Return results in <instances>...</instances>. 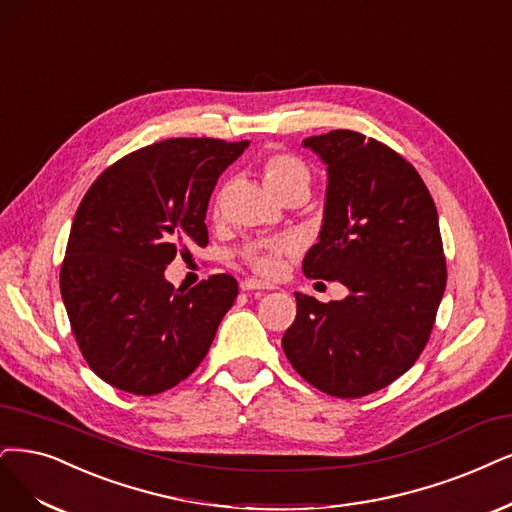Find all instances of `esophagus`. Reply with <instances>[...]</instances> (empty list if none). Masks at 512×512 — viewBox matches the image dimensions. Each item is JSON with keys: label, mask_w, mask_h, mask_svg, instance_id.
<instances>
[{"label": "esophagus", "mask_w": 512, "mask_h": 512, "mask_svg": "<svg viewBox=\"0 0 512 512\" xmlns=\"http://www.w3.org/2000/svg\"><path fill=\"white\" fill-rule=\"evenodd\" d=\"M240 289H242V291H268V289H272V287H268L266 282H261V280L249 278V280H242V282H240Z\"/></svg>", "instance_id": "esophagus-1"}]
</instances>
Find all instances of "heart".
Here are the masks:
<instances>
[{"label":"heart","instance_id":"b5f03b06","mask_svg":"<svg viewBox=\"0 0 512 512\" xmlns=\"http://www.w3.org/2000/svg\"><path fill=\"white\" fill-rule=\"evenodd\" d=\"M263 179L276 196H282L293 189H304L308 192L310 187V168L308 164L289 151H274L261 164ZM221 196L217 198L219 208ZM295 249V242L291 238H274V240H261L246 244L240 259L249 266L255 274L263 278H274L282 270V261Z\"/></svg>","mask_w":512,"mask_h":512}]
</instances>
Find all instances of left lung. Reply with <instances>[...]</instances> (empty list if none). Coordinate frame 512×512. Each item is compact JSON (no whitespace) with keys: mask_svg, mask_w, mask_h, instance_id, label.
Returning <instances> with one entry per match:
<instances>
[{"mask_svg":"<svg viewBox=\"0 0 512 512\" xmlns=\"http://www.w3.org/2000/svg\"><path fill=\"white\" fill-rule=\"evenodd\" d=\"M329 170L325 221L308 278L339 280L344 301L295 293L282 337L293 369L337 399L392 384L426 348L447 285L437 206L399 151L356 130L310 137Z\"/></svg>","mask_w":512,"mask_h":512,"instance_id":"8db88e82","label":"left lung"}]
</instances>
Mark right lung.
Masks as SVG:
<instances>
[{
  "mask_svg": "<svg viewBox=\"0 0 512 512\" xmlns=\"http://www.w3.org/2000/svg\"><path fill=\"white\" fill-rule=\"evenodd\" d=\"M249 141L179 137L113 162L73 217L61 295L88 367L109 386L151 396L183 382L211 348L238 282L213 274L189 291L164 268L208 244L206 206Z\"/></svg>",
  "mask_w": 512,
  "mask_h": 512,
  "instance_id": "obj_1",
  "label": "right lung"
}]
</instances>
